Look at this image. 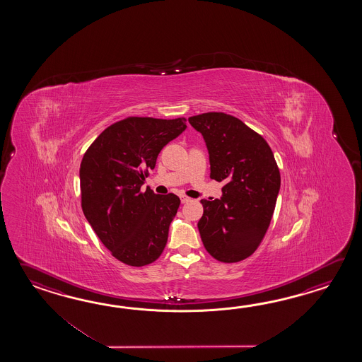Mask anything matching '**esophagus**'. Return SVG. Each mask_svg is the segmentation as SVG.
<instances>
[{
    "mask_svg": "<svg viewBox=\"0 0 362 362\" xmlns=\"http://www.w3.org/2000/svg\"><path fill=\"white\" fill-rule=\"evenodd\" d=\"M180 199H181V203H187V202H190V198L189 197H186V195H181L180 197Z\"/></svg>",
    "mask_w": 362,
    "mask_h": 362,
    "instance_id": "esophagus-1",
    "label": "esophagus"
}]
</instances>
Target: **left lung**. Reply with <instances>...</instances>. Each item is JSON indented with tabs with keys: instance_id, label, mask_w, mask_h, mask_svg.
Returning <instances> with one entry per match:
<instances>
[{
	"instance_id": "obj_1",
	"label": "left lung",
	"mask_w": 362,
	"mask_h": 362,
	"mask_svg": "<svg viewBox=\"0 0 362 362\" xmlns=\"http://www.w3.org/2000/svg\"><path fill=\"white\" fill-rule=\"evenodd\" d=\"M204 139L209 177L223 181L220 199H202L198 223L208 254L223 262L254 254L269 228L281 176L272 148L260 134L234 116L207 112L189 117Z\"/></svg>"
}]
</instances>
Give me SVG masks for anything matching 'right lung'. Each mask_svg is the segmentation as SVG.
Listing matches in <instances>:
<instances>
[{
  "mask_svg": "<svg viewBox=\"0 0 362 362\" xmlns=\"http://www.w3.org/2000/svg\"><path fill=\"white\" fill-rule=\"evenodd\" d=\"M186 119L127 117L110 125L80 165L81 207L88 223L117 260L144 267L167 245L180 198L141 190L156 158L186 129Z\"/></svg>",
  "mask_w": 362,
  "mask_h": 362,
  "instance_id": "1",
  "label": "right lung"
}]
</instances>
